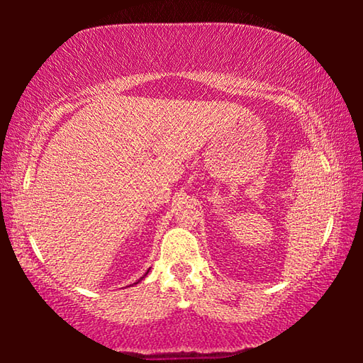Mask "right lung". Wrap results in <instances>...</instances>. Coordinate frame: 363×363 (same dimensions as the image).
<instances>
[{
	"label": "right lung",
	"mask_w": 363,
	"mask_h": 363,
	"mask_svg": "<svg viewBox=\"0 0 363 363\" xmlns=\"http://www.w3.org/2000/svg\"><path fill=\"white\" fill-rule=\"evenodd\" d=\"M147 274H149V270H147V272H145V275H147ZM145 275H144V277H145ZM144 277H140V279H139V280H138V281H136V285H138V284H139V281H140V280H143V279H144Z\"/></svg>",
	"instance_id": "right-lung-1"
}]
</instances>
